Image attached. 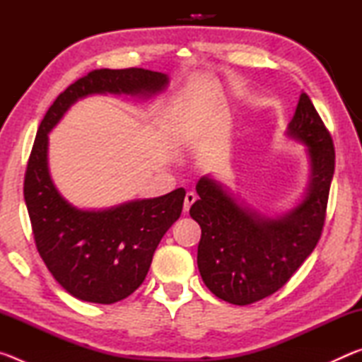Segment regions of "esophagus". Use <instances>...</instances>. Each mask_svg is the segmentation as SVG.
<instances>
[{
  "label": "esophagus",
  "mask_w": 362,
  "mask_h": 362,
  "mask_svg": "<svg viewBox=\"0 0 362 362\" xmlns=\"http://www.w3.org/2000/svg\"><path fill=\"white\" fill-rule=\"evenodd\" d=\"M194 201H196V194L193 192H188L185 194V203H183V212L188 214L189 207H192V204L194 203Z\"/></svg>",
  "instance_id": "esophagus-1"
}]
</instances>
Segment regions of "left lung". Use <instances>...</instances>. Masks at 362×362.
I'll return each mask as SVG.
<instances>
[{
	"label": "left lung",
	"instance_id": "obj_1",
	"mask_svg": "<svg viewBox=\"0 0 362 362\" xmlns=\"http://www.w3.org/2000/svg\"><path fill=\"white\" fill-rule=\"evenodd\" d=\"M289 136L306 145L311 183L305 199L284 217L269 218L240 206L211 177L196 185L189 216L201 226L198 268L214 296L249 305L281 289L320 241L335 169L330 132L305 93Z\"/></svg>",
	"mask_w": 362,
	"mask_h": 362
}]
</instances>
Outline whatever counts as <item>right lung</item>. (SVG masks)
<instances>
[{"instance_id": "right-lung-1", "label": "right lung", "mask_w": 362, "mask_h": 362, "mask_svg": "<svg viewBox=\"0 0 362 362\" xmlns=\"http://www.w3.org/2000/svg\"><path fill=\"white\" fill-rule=\"evenodd\" d=\"M166 84L164 73L136 66L93 70L59 94L38 127L23 182L35 244L57 283L84 302H119L144 283L159 241L180 217L185 189L107 211H79L60 196L49 175L47 132L81 97L151 95Z\"/></svg>"}]
</instances>
